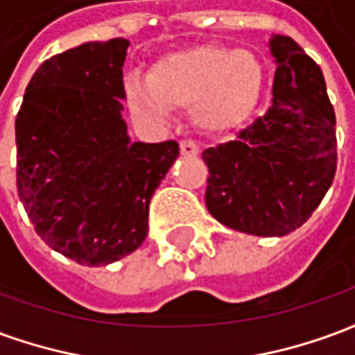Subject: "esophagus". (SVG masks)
<instances>
[{"label": "esophagus", "instance_id": "obj_1", "mask_svg": "<svg viewBox=\"0 0 355 355\" xmlns=\"http://www.w3.org/2000/svg\"><path fill=\"white\" fill-rule=\"evenodd\" d=\"M180 154L188 155V157L200 154V146H198V142H193V140H182V142H180Z\"/></svg>", "mask_w": 355, "mask_h": 355}]
</instances>
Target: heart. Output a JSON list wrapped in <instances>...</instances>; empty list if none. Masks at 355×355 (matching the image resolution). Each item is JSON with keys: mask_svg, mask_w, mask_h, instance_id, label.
I'll return each instance as SVG.
<instances>
[{"mask_svg": "<svg viewBox=\"0 0 355 355\" xmlns=\"http://www.w3.org/2000/svg\"><path fill=\"white\" fill-rule=\"evenodd\" d=\"M264 72L251 51L203 45L157 60L150 80L129 78L125 98L142 123H163L171 108H192L203 131L238 127L259 101Z\"/></svg>", "mask_w": 355, "mask_h": 355, "instance_id": "b5f03b06", "label": "heart"}]
</instances>
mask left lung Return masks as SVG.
Returning a JSON list of instances; mask_svg holds the SVG:
<instances>
[{"mask_svg":"<svg viewBox=\"0 0 355 355\" xmlns=\"http://www.w3.org/2000/svg\"><path fill=\"white\" fill-rule=\"evenodd\" d=\"M272 104L230 142L201 157L205 205L232 230L287 236L312 216L336 171L335 110L321 68L289 35H274Z\"/></svg>","mask_w":355,"mask_h":355,"instance_id":"obj_1","label":"left lung"}]
</instances>
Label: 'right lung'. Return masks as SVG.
<instances>
[{
  "label": "right lung",
  "mask_w": 355,
  "mask_h": 355,
  "mask_svg": "<svg viewBox=\"0 0 355 355\" xmlns=\"http://www.w3.org/2000/svg\"><path fill=\"white\" fill-rule=\"evenodd\" d=\"M129 42L83 43L45 60L17 114V190L37 236L83 266L137 251L178 142H131L121 117Z\"/></svg>",
  "instance_id": "obj_1"
}]
</instances>
